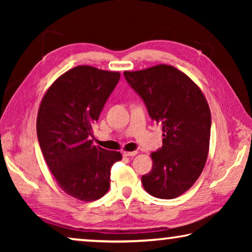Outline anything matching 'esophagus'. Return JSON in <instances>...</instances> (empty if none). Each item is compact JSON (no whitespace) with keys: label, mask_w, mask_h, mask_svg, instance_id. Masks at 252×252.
I'll return each mask as SVG.
<instances>
[{"label":"esophagus","mask_w":252,"mask_h":252,"mask_svg":"<svg viewBox=\"0 0 252 252\" xmlns=\"http://www.w3.org/2000/svg\"><path fill=\"white\" fill-rule=\"evenodd\" d=\"M136 151H125L123 152V156L125 157H134L136 155Z\"/></svg>","instance_id":"1"}]
</instances>
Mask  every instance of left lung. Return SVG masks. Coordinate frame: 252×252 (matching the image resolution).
<instances>
[{"instance_id": "left-lung-1", "label": "left lung", "mask_w": 252, "mask_h": 252, "mask_svg": "<svg viewBox=\"0 0 252 252\" xmlns=\"http://www.w3.org/2000/svg\"><path fill=\"white\" fill-rule=\"evenodd\" d=\"M123 74L163 131L162 148L151 153L152 170L141 178L143 188L156 198H177L193 186L206 164L211 129L208 102L198 85L171 65Z\"/></svg>"}]
</instances>
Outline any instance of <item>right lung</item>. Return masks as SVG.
I'll list each match as a JSON object with an SVG mask.
<instances>
[{
	"mask_svg": "<svg viewBox=\"0 0 252 252\" xmlns=\"http://www.w3.org/2000/svg\"><path fill=\"white\" fill-rule=\"evenodd\" d=\"M120 80L119 72L79 65L54 81L41 101L36 133L59 187L71 197L94 201L108 192L118 151L95 147L92 126Z\"/></svg>",
	"mask_w": 252,
	"mask_h": 252,
	"instance_id": "1",
	"label": "right lung"
}]
</instances>
